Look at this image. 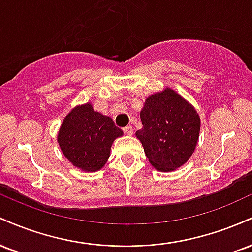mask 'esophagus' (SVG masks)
<instances>
[{"label":"esophagus","mask_w":252,"mask_h":252,"mask_svg":"<svg viewBox=\"0 0 252 252\" xmlns=\"http://www.w3.org/2000/svg\"><path fill=\"white\" fill-rule=\"evenodd\" d=\"M123 131L126 132V135H132V132H134V130H132V128L130 126H126V128L123 129Z\"/></svg>","instance_id":"1"}]
</instances>
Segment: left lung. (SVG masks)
Returning <instances> with one entry per match:
<instances>
[{
  "mask_svg": "<svg viewBox=\"0 0 252 252\" xmlns=\"http://www.w3.org/2000/svg\"><path fill=\"white\" fill-rule=\"evenodd\" d=\"M140 117L143 128L135 135L155 169L173 172L189 160L198 144L200 117L189 100L164 88L144 100Z\"/></svg>",
  "mask_w": 252,
  "mask_h": 252,
  "instance_id": "1",
  "label": "left lung"
}]
</instances>
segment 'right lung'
Masks as SVG:
<instances>
[{"label": "right lung", "instance_id": "1", "mask_svg": "<svg viewBox=\"0 0 252 252\" xmlns=\"http://www.w3.org/2000/svg\"><path fill=\"white\" fill-rule=\"evenodd\" d=\"M123 131L109 116L94 111L91 103L74 106L63 118L58 143L63 154L83 172H97L105 166L111 146Z\"/></svg>", "mask_w": 252, "mask_h": 252}]
</instances>
